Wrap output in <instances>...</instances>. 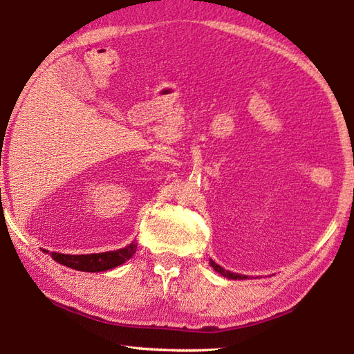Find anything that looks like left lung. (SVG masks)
Here are the masks:
<instances>
[{"label":"left lung","mask_w":354,"mask_h":354,"mask_svg":"<svg viewBox=\"0 0 354 354\" xmlns=\"http://www.w3.org/2000/svg\"><path fill=\"white\" fill-rule=\"evenodd\" d=\"M209 263H211V267H214L215 272H218L221 277H225L227 279H245V278H247V277H245V274H239V273H232L230 270H225L223 267H220L218 263H215L212 259L209 261Z\"/></svg>","instance_id":"8db88e82"}]
</instances>
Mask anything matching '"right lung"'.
Wrapping results in <instances>:
<instances>
[{
	"mask_svg": "<svg viewBox=\"0 0 354 354\" xmlns=\"http://www.w3.org/2000/svg\"><path fill=\"white\" fill-rule=\"evenodd\" d=\"M137 250V243H129L128 247L120 248L115 251H106V253H93V254H62L51 253V257L56 262L62 263L65 267L75 268L80 272H106L113 267L122 266L129 257H133ZM48 253L46 250H44Z\"/></svg>",
	"mask_w": 354,
	"mask_h": 354,
	"instance_id": "1",
	"label": "right lung"
}]
</instances>
